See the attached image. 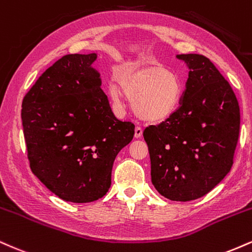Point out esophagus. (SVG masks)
I'll use <instances>...</instances> for the list:
<instances>
[{
  "mask_svg": "<svg viewBox=\"0 0 252 252\" xmlns=\"http://www.w3.org/2000/svg\"><path fill=\"white\" fill-rule=\"evenodd\" d=\"M141 135H143V128H141L140 126H137V127H135V129H134V137L139 139L141 137Z\"/></svg>",
  "mask_w": 252,
  "mask_h": 252,
  "instance_id": "34e87169",
  "label": "esophagus"
}]
</instances>
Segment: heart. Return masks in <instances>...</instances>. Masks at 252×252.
<instances>
[{"mask_svg": "<svg viewBox=\"0 0 252 252\" xmlns=\"http://www.w3.org/2000/svg\"><path fill=\"white\" fill-rule=\"evenodd\" d=\"M117 80L108 82V93L120 102L123 92L133 97V109L140 119L160 123L174 113L182 97V82L176 74L161 64L121 66L115 72Z\"/></svg>", "mask_w": 252, "mask_h": 252, "instance_id": "heart-1", "label": "heart"}]
</instances>
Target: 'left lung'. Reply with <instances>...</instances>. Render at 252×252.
<instances>
[{
	"instance_id": "1",
	"label": "left lung",
	"mask_w": 252,
	"mask_h": 252,
	"mask_svg": "<svg viewBox=\"0 0 252 252\" xmlns=\"http://www.w3.org/2000/svg\"><path fill=\"white\" fill-rule=\"evenodd\" d=\"M189 78L179 107L144 131L156 190L170 200L205 196L231 170L241 113L231 86L206 56L177 55Z\"/></svg>"
}]
</instances>
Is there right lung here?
Returning a JSON list of instances; mask_svg holds the SVG:
<instances>
[{"instance_id": "right-lung-1", "label": "right lung", "mask_w": 252, "mask_h": 252, "mask_svg": "<svg viewBox=\"0 0 252 252\" xmlns=\"http://www.w3.org/2000/svg\"><path fill=\"white\" fill-rule=\"evenodd\" d=\"M92 54H68L44 72L22 101L32 172L61 199L90 203L107 193L115 157L134 125L114 117Z\"/></svg>"}]
</instances>
